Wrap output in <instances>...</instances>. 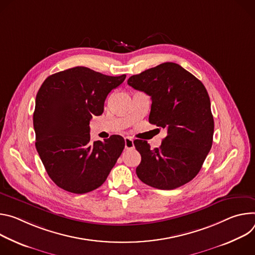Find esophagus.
<instances>
[{
  "mask_svg": "<svg viewBox=\"0 0 255 255\" xmlns=\"http://www.w3.org/2000/svg\"><path fill=\"white\" fill-rule=\"evenodd\" d=\"M125 147L127 150H131L134 148L133 146V139L129 136H126L125 137Z\"/></svg>",
  "mask_w": 255,
  "mask_h": 255,
  "instance_id": "obj_1",
  "label": "esophagus"
}]
</instances>
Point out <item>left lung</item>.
I'll use <instances>...</instances> for the list:
<instances>
[{
    "mask_svg": "<svg viewBox=\"0 0 255 255\" xmlns=\"http://www.w3.org/2000/svg\"><path fill=\"white\" fill-rule=\"evenodd\" d=\"M152 99L149 123L167 129L159 148L134 139L142 157L135 172L144 183L174 189L192 180L212 148L214 119L204 84L175 63H163L128 80Z\"/></svg>",
    "mask_w": 255,
    "mask_h": 255,
    "instance_id": "obj_1",
    "label": "left lung"
}]
</instances>
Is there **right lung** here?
I'll return each instance as SVG.
<instances>
[{
	"label": "right lung",
	"mask_w": 255,
	"mask_h": 255,
	"mask_svg": "<svg viewBox=\"0 0 255 255\" xmlns=\"http://www.w3.org/2000/svg\"><path fill=\"white\" fill-rule=\"evenodd\" d=\"M126 75L106 76L75 67L47 77L39 88L33 113L35 147L43 166L59 187L87 193L103 184L125 148L112 134L90 142V121L101 116L104 101Z\"/></svg>",
	"instance_id": "1"
}]
</instances>
